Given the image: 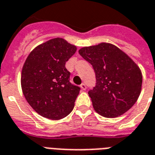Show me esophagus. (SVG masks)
<instances>
[{
    "instance_id": "1",
    "label": "esophagus",
    "mask_w": 155,
    "mask_h": 155,
    "mask_svg": "<svg viewBox=\"0 0 155 155\" xmlns=\"http://www.w3.org/2000/svg\"><path fill=\"white\" fill-rule=\"evenodd\" d=\"M81 90H83V91H85V90H86V84H84V83H82V84H81Z\"/></svg>"
}]
</instances>
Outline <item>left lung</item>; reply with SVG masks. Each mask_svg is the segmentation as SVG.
Instances as JSON below:
<instances>
[{
  "label": "left lung",
  "instance_id": "obj_1",
  "mask_svg": "<svg viewBox=\"0 0 155 155\" xmlns=\"http://www.w3.org/2000/svg\"><path fill=\"white\" fill-rule=\"evenodd\" d=\"M79 54L93 66L96 86L89 91L97 113L115 118L129 111L141 94V69L126 53L108 43L84 47Z\"/></svg>",
  "mask_w": 155,
  "mask_h": 155
}]
</instances>
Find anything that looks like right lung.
<instances>
[{
  "mask_svg": "<svg viewBox=\"0 0 155 155\" xmlns=\"http://www.w3.org/2000/svg\"><path fill=\"white\" fill-rule=\"evenodd\" d=\"M76 51V46L55 38L37 46L27 56L21 70V90L40 116L56 120L74 109L80 87L70 83L65 63Z\"/></svg>",
  "mask_w": 155,
  "mask_h": 155,
  "instance_id": "right-lung-1",
  "label": "right lung"
}]
</instances>
